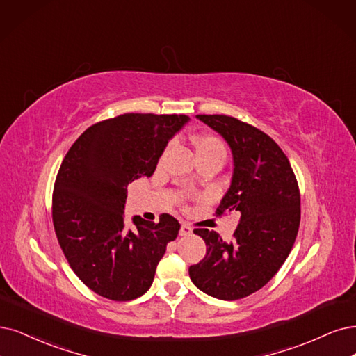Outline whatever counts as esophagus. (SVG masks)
<instances>
[{
	"instance_id": "1",
	"label": "esophagus",
	"mask_w": 356,
	"mask_h": 356,
	"mask_svg": "<svg viewBox=\"0 0 356 356\" xmlns=\"http://www.w3.org/2000/svg\"><path fill=\"white\" fill-rule=\"evenodd\" d=\"M192 234V227L188 225V222H183L180 227V236H189Z\"/></svg>"
}]
</instances>
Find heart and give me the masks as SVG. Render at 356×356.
Wrapping results in <instances>:
<instances>
[{"instance_id":"1","label":"heart","mask_w":356,"mask_h":356,"mask_svg":"<svg viewBox=\"0 0 356 356\" xmlns=\"http://www.w3.org/2000/svg\"><path fill=\"white\" fill-rule=\"evenodd\" d=\"M192 143L195 147L196 155L200 158L205 156H221L226 158V145L222 143V140L217 136L213 135H202V136H196L192 139Z\"/></svg>"}]
</instances>
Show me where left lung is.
<instances>
[{
  "label": "left lung",
  "mask_w": 356,
  "mask_h": 356,
  "mask_svg": "<svg viewBox=\"0 0 356 356\" xmlns=\"http://www.w3.org/2000/svg\"><path fill=\"white\" fill-rule=\"evenodd\" d=\"M233 152L232 185L216 216L238 214L233 241L214 230L195 229L207 254L189 267L193 284L222 300L242 299L266 286L291 254L300 222L296 176L282 148L252 124L225 114H198Z\"/></svg>",
  "instance_id": "8db88e82"
}]
</instances>
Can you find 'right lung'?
<instances>
[{
  "instance_id": "add662e5",
  "label": "right lung",
  "mask_w": 356,
  "mask_h": 356,
  "mask_svg": "<svg viewBox=\"0 0 356 356\" xmlns=\"http://www.w3.org/2000/svg\"><path fill=\"white\" fill-rule=\"evenodd\" d=\"M185 114L126 113L88 127L72 145L54 183L52 222L74 274L102 298L126 302L152 284L167 243L180 222L134 217L124 226L129 183L151 177Z\"/></svg>"
}]
</instances>
